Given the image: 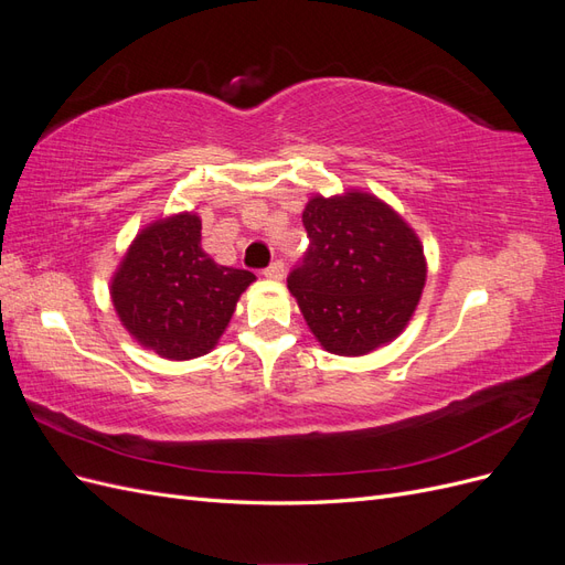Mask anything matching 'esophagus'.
<instances>
[{"instance_id": "esophagus-1", "label": "esophagus", "mask_w": 565, "mask_h": 565, "mask_svg": "<svg viewBox=\"0 0 565 565\" xmlns=\"http://www.w3.org/2000/svg\"><path fill=\"white\" fill-rule=\"evenodd\" d=\"M264 276H266L268 280H282V278H285V264H282V262H273V264L264 270Z\"/></svg>"}]
</instances>
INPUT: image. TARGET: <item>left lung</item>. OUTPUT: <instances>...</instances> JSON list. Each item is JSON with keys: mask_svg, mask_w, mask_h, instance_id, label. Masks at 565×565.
<instances>
[{"mask_svg": "<svg viewBox=\"0 0 565 565\" xmlns=\"http://www.w3.org/2000/svg\"><path fill=\"white\" fill-rule=\"evenodd\" d=\"M301 221L309 252L287 287L320 347L365 355L396 339L415 316L426 256L407 221L365 191L313 195Z\"/></svg>", "mask_w": 565, "mask_h": 565, "instance_id": "1", "label": "left lung"}]
</instances>
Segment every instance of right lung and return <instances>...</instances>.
Wrapping results in <instances>:
<instances>
[{"label":"right lung","mask_w":565,"mask_h":565,"mask_svg":"<svg viewBox=\"0 0 565 565\" xmlns=\"http://www.w3.org/2000/svg\"><path fill=\"white\" fill-rule=\"evenodd\" d=\"M202 221L179 212L134 237L110 280L115 313L134 341L167 361L210 353L254 273L216 264L202 249Z\"/></svg>","instance_id":"right-lung-1"}]
</instances>
